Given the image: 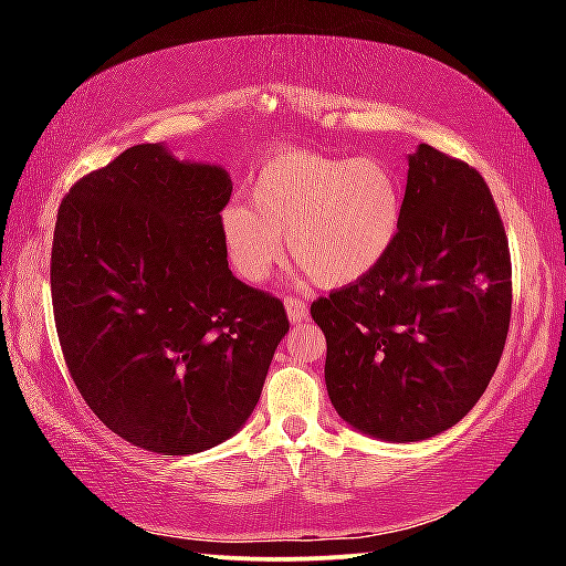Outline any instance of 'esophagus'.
<instances>
[{
    "label": "esophagus",
    "instance_id": "obj_1",
    "mask_svg": "<svg viewBox=\"0 0 566 566\" xmlns=\"http://www.w3.org/2000/svg\"><path fill=\"white\" fill-rule=\"evenodd\" d=\"M284 306H286V314H290V322H292V324H300V322H304V319H310V306H306L302 300H294V296H286Z\"/></svg>",
    "mask_w": 566,
    "mask_h": 566
}]
</instances>
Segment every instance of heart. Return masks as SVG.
<instances>
[{
	"label": "heart",
	"mask_w": 566,
	"mask_h": 566,
	"mask_svg": "<svg viewBox=\"0 0 566 566\" xmlns=\"http://www.w3.org/2000/svg\"><path fill=\"white\" fill-rule=\"evenodd\" d=\"M401 187L379 157H337L290 149L266 159L249 205L222 212V239L234 272L262 284L290 254L317 286L337 290L385 262L401 227Z\"/></svg>",
	"instance_id": "b5f03b06"
}]
</instances>
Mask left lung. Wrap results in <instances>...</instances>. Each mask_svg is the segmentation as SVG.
I'll use <instances>...</instances> for the list:
<instances>
[{"label": "left lung", "instance_id": "obj_1", "mask_svg": "<svg viewBox=\"0 0 566 566\" xmlns=\"http://www.w3.org/2000/svg\"><path fill=\"white\" fill-rule=\"evenodd\" d=\"M391 252L312 304L324 379L361 434L419 442L467 417L494 375L512 314L502 217L476 169L429 145L409 155Z\"/></svg>", "mask_w": 566, "mask_h": 566}]
</instances>
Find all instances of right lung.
Listing matches in <instances>:
<instances>
[{
	"label": "right lung",
	"mask_w": 566,
	"mask_h": 566,
	"mask_svg": "<svg viewBox=\"0 0 566 566\" xmlns=\"http://www.w3.org/2000/svg\"><path fill=\"white\" fill-rule=\"evenodd\" d=\"M217 165L137 145L90 171L56 214L52 306L80 395L114 434L197 454L242 429L276 344V296L229 270Z\"/></svg>",
	"instance_id": "1"
}]
</instances>
